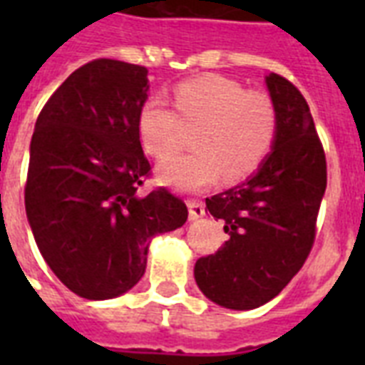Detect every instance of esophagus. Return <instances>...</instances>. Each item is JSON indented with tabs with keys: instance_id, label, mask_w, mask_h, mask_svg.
I'll return each mask as SVG.
<instances>
[{
	"instance_id": "1",
	"label": "esophagus",
	"mask_w": 365,
	"mask_h": 365,
	"mask_svg": "<svg viewBox=\"0 0 365 365\" xmlns=\"http://www.w3.org/2000/svg\"><path fill=\"white\" fill-rule=\"evenodd\" d=\"M189 206V220H199V217L205 216V205L197 199L187 200Z\"/></svg>"
}]
</instances>
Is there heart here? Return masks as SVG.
<instances>
[{"label": "heart", "instance_id": "b5f03b06", "mask_svg": "<svg viewBox=\"0 0 365 365\" xmlns=\"http://www.w3.org/2000/svg\"><path fill=\"white\" fill-rule=\"evenodd\" d=\"M174 112L153 94L143 100L136 130L143 151L159 163L182 148V125L195 126V151L160 168V180L180 191H200L225 176L239 182L254 174L277 140L278 111L263 91H246L223 76H199L172 91Z\"/></svg>", "mask_w": 365, "mask_h": 365}]
</instances>
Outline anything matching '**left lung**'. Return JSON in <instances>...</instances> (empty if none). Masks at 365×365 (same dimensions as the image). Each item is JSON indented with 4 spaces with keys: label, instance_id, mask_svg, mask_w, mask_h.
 I'll return each instance as SVG.
<instances>
[{
    "label": "left lung",
    "instance_id": "left-lung-1",
    "mask_svg": "<svg viewBox=\"0 0 365 365\" xmlns=\"http://www.w3.org/2000/svg\"><path fill=\"white\" fill-rule=\"evenodd\" d=\"M267 88L278 111L274 149L257 174L206 199L229 239L195 263L200 292L237 311L265 305L299 272L328 182L326 153L299 88L278 73L267 77Z\"/></svg>",
    "mask_w": 365,
    "mask_h": 365
}]
</instances>
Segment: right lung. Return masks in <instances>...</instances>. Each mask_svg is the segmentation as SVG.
Instances as JSON below:
<instances>
[{
    "instance_id": "right-lung-1",
    "label": "right lung",
    "mask_w": 365,
    "mask_h": 365,
    "mask_svg": "<svg viewBox=\"0 0 365 365\" xmlns=\"http://www.w3.org/2000/svg\"><path fill=\"white\" fill-rule=\"evenodd\" d=\"M148 88V68L96 58L54 91L36 121L28 222L43 259L85 299L136 286L149 240L187 220L185 202L166 187L138 195L151 176L136 130Z\"/></svg>"
}]
</instances>
